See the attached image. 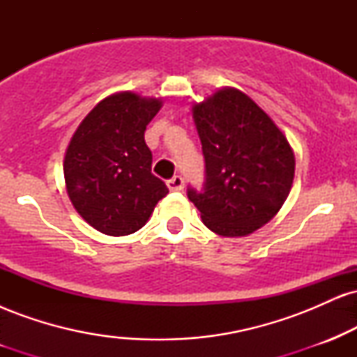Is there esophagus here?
Segmentation results:
<instances>
[{"mask_svg": "<svg viewBox=\"0 0 357 357\" xmlns=\"http://www.w3.org/2000/svg\"><path fill=\"white\" fill-rule=\"evenodd\" d=\"M166 184L171 191H181L184 186V179L181 178V176H173L171 179H167Z\"/></svg>", "mask_w": 357, "mask_h": 357, "instance_id": "34e87169", "label": "esophagus"}]
</instances>
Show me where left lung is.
<instances>
[{"mask_svg":"<svg viewBox=\"0 0 357 357\" xmlns=\"http://www.w3.org/2000/svg\"><path fill=\"white\" fill-rule=\"evenodd\" d=\"M204 155L202 191L188 198L221 236H247L285 203L296 173L289 141L247 93L225 87L192 105Z\"/></svg>","mask_w":357,"mask_h":357,"instance_id":"1","label":"left lung"}]
</instances>
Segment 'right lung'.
Listing matches in <instances>:
<instances>
[{"mask_svg":"<svg viewBox=\"0 0 357 357\" xmlns=\"http://www.w3.org/2000/svg\"><path fill=\"white\" fill-rule=\"evenodd\" d=\"M161 107V99L112 93L90 110L70 139L63 161L68 198L100 233L137 231L169 192L151 173L153 154L144 141L146 126Z\"/></svg>","mask_w":357,"mask_h":357,"instance_id":"obj_1","label":"right lung"}]
</instances>
